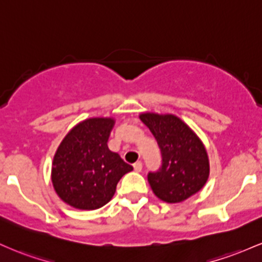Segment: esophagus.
I'll return each instance as SVG.
<instances>
[{
	"label": "esophagus",
	"mask_w": 262,
	"mask_h": 262,
	"mask_svg": "<svg viewBox=\"0 0 262 262\" xmlns=\"http://www.w3.org/2000/svg\"><path fill=\"white\" fill-rule=\"evenodd\" d=\"M134 169H135V172H141V170H142V162H136L134 164Z\"/></svg>",
	"instance_id": "34e87169"
}]
</instances>
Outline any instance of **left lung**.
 <instances>
[{
  "label": "left lung",
  "instance_id": "1",
  "mask_svg": "<svg viewBox=\"0 0 262 262\" xmlns=\"http://www.w3.org/2000/svg\"><path fill=\"white\" fill-rule=\"evenodd\" d=\"M140 119L157 140L162 166L148 173L157 198L181 203L198 193L209 177V157L204 143L189 126L173 114L142 113Z\"/></svg>",
  "mask_w": 262,
  "mask_h": 262
}]
</instances>
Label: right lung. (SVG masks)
Here are the masks:
<instances>
[{
  "mask_svg": "<svg viewBox=\"0 0 262 262\" xmlns=\"http://www.w3.org/2000/svg\"><path fill=\"white\" fill-rule=\"evenodd\" d=\"M114 117H90L76 123L61 140L52 162V183L70 207L94 210L113 199L119 181L132 166L108 149Z\"/></svg>",
  "mask_w": 262,
  "mask_h": 262,
  "instance_id": "right-lung-1",
  "label": "right lung"
}]
</instances>
